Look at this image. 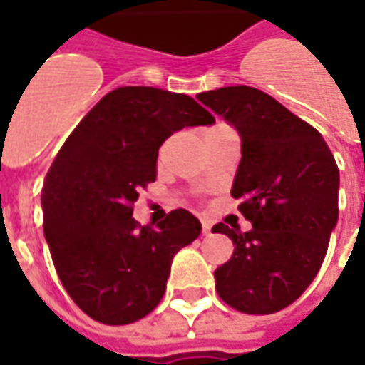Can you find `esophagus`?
Returning <instances> with one entry per match:
<instances>
[{
    "instance_id": "esophagus-1",
    "label": "esophagus",
    "mask_w": 365,
    "mask_h": 365,
    "mask_svg": "<svg viewBox=\"0 0 365 365\" xmlns=\"http://www.w3.org/2000/svg\"><path fill=\"white\" fill-rule=\"evenodd\" d=\"M201 232H203V235H211V222L209 221H205V219H201Z\"/></svg>"
}]
</instances>
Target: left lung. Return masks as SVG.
Instances as JSON below:
<instances>
[{"label": "left lung", "mask_w": 365, "mask_h": 365, "mask_svg": "<svg viewBox=\"0 0 365 365\" xmlns=\"http://www.w3.org/2000/svg\"><path fill=\"white\" fill-rule=\"evenodd\" d=\"M197 99L242 138L230 195L252 222L248 232L213 227L235 245L232 258L215 269V289L240 313H277L321 269L338 221L336 162L317 128L256 88H219Z\"/></svg>", "instance_id": "8db88e82"}]
</instances>
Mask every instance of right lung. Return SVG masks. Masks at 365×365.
Wrapping results in <instances>:
<instances>
[{"mask_svg":"<svg viewBox=\"0 0 365 365\" xmlns=\"http://www.w3.org/2000/svg\"><path fill=\"white\" fill-rule=\"evenodd\" d=\"M215 117L190 96L117 88L56 154L43 187V229L60 282L93 321L128 324L156 309L172 258L201 232L175 209L156 227L133 219L138 191L156 180L158 148L183 127Z\"/></svg>","mask_w":365,"mask_h":365,"instance_id":"right-lung-1","label":"right lung"}]
</instances>
